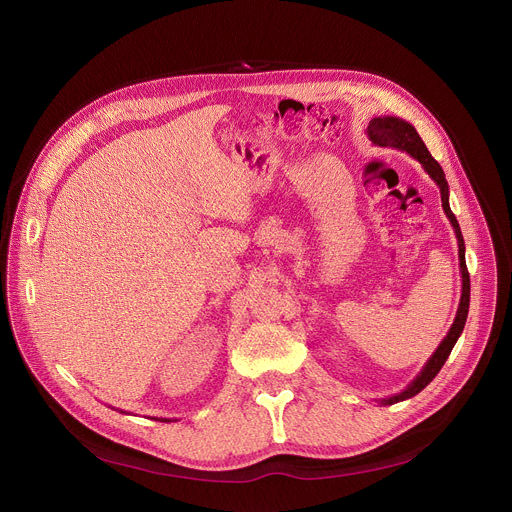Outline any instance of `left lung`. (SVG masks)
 Segmentation results:
<instances>
[{
	"instance_id": "left-lung-1",
	"label": "left lung",
	"mask_w": 512,
	"mask_h": 512,
	"mask_svg": "<svg viewBox=\"0 0 512 512\" xmlns=\"http://www.w3.org/2000/svg\"><path fill=\"white\" fill-rule=\"evenodd\" d=\"M369 137L373 143L377 145H383V148H397V150H403L407 152L409 156H413L415 160H419L423 164V168L427 170V174L437 182V186H440V192H442V206L450 218V223L456 231V237H458V247H460V269H462V300H460V308H458V314H456V320L448 332V336L444 338V342L437 346V350L433 352V356L427 360V364L423 367V371L419 373V377L399 395L395 397H389L385 399L383 403L385 405H393L397 401H403V399H409L413 395H417L419 391H423L431 381L433 377L442 371L444 362L448 360L456 340L460 338L462 330H464V324H466V318H468V308H470V273H468V267H466V257H464V237H462V231H460V225L456 221V216L450 208V202H448V180H446V174L442 170V166L437 164L431 154L427 152L423 139L419 137V133L415 131L413 125H409L407 121L403 119H397V117H375L371 123H369V129H367Z\"/></svg>"
}]
</instances>
